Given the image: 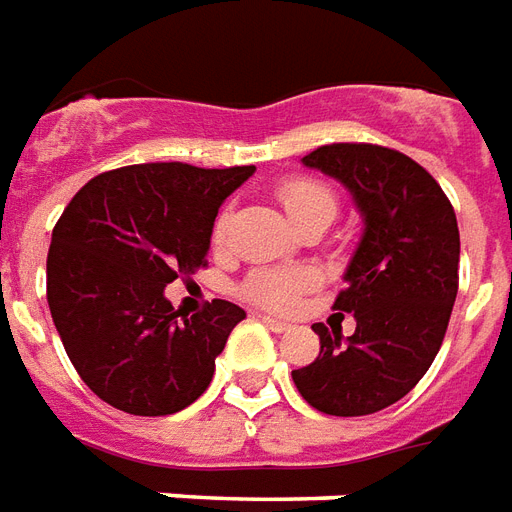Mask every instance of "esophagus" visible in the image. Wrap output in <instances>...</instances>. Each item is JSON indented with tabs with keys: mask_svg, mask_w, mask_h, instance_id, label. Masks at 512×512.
<instances>
[{
	"mask_svg": "<svg viewBox=\"0 0 512 512\" xmlns=\"http://www.w3.org/2000/svg\"><path fill=\"white\" fill-rule=\"evenodd\" d=\"M260 320H263V323H266L268 328H271V331H276V333H285V331H290V325L282 323V320H276V317H268V314H263V317H260Z\"/></svg>",
	"mask_w": 512,
	"mask_h": 512,
	"instance_id": "1",
	"label": "esophagus"
}]
</instances>
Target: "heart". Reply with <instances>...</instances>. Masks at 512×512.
<instances>
[{
    "instance_id": "1",
    "label": "heart",
    "mask_w": 512,
    "mask_h": 512,
    "mask_svg": "<svg viewBox=\"0 0 512 512\" xmlns=\"http://www.w3.org/2000/svg\"><path fill=\"white\" fill-rule=\"evenodd\" d=\"M276 198L285 206L287 217L293 219L301 230L309 227H328L339 214V195L328 181L317 176H287L276 184ZM233 222V208L222 206L211 225L214 246L225 244ZM317 285V276L309 268H255L238 287L249 304L287 312L295 301Z\"/></svg>"
}]
</instances>
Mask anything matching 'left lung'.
Masks as SVG:
<instances>
[{
	"instance_id": "obj_1",
	"label": "left lung",
	"mask_w": 512,
	"mask_h": 512,
	"mask_svg": "<svg viewBox=\"0 0 512 512\" xmlns=\"http://www.w3.org/2000/svg\"><path fill=\"white\" fill-rule=\"evenodd\" d=\"M304 165L350 189L366 230L333 301L355 314V333L312 325L320 355L293 382L325 415H372L404 399L442 347L458 293L456 211L429 170L388 146L328 143Z\"/></svg>"
}]
</instances>
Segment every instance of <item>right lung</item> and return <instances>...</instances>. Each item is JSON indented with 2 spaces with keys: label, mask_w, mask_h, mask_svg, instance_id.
Here are the masks:
<instances>
[{
  "label": "right lung",
  "mask_w": 512,
  "mask_h": 512,
  "mask_svg": "<svg viewBox=\"0 0 512 512\" xmlns=\"http://www.w3.org/2000/svg\"><path fill=\"white\" fill-rule=\"evenodd\" d=\"M255 165L146 162L83 184L56 222L45 293L67 358L102 401L130 415H173L214 377L241 306L214 298L179 314L165 287L208 266L222 200Z\"/></svg>",
  "instance_id": "1"
}]
</instances>
